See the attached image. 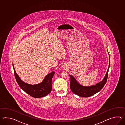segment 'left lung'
I'll return each instance as SVG.
<instances>
[{
  "label": "left lung",
  "mask_w": 125,
  "mask_h": 125,
  "mask_svg": "<svg viewBox=\"0 0 125 125\" xmlns=\"http://www.w3.org/2000/svg\"><path fill=\"white\" fill-rule=\"evenodd\" d=\"M109 66L106 75L104 78L100 82L98 83L96 85H93L89 87H85L80 85L78 83L77 81L75 79L73 76L70 75L71 78V82L70 87L72 92L77 95L78 96L83 97H88L91 96H93L96 93H97L101 89L104 87V86L106 84L109 72V67L110 66V58L109 61Z\"/></svg>",
  "instance_id": "obj_1"
}]
</instances>
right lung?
Instances as JSON below:
<instances>
[{
  "mask_svg": "<svg viewBox=\"0 0 125 125\" xmlns=\"http://www.w3.org/2000/svg\"><path fill=\"white\" fill-rule=\"evenodd\" d=\"M14 75L16 82L22 89L34 98H40L47 96L52 89L51 81L55 72H52L45 76L42 82L36 85H30L23 82L16 74L13 65Z\"/></svg>",
  "mask_w": 125,
  "mask_h": 125,
  "instance_id": "1",
  "label": "right lung"
}]
</instances>
